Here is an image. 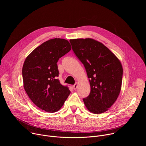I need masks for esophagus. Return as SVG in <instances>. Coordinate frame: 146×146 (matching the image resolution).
<instances>
[{"label":"esophagus","mask_w":146,"mask_h":146,"mask_svg":"<svg viewBox=\"0 0 146 146\" xmlns=\"http://www.w3.org/2000/svg\"><path fill=\"white\" fill-rule=\"evenodd\" d=\"M73 88L74 90H76V88H77V83H76L73 86Z\"/></svg>","instance_id":"1"}]
</instances>
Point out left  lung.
Here are the masks:
<instances>
[{"instance_id":"8db88e82","label":"left lung","mask_w":146,"mask_h":146,"mask_svg":"<svg viewBox=\"0 0 146 146\" xmlns=\"http://www.w3.org/2000/svg\"><path fill=\"white\" fill-rule=\"evenodd\" d=\"M72 49L84 65L91 86L83 99L87 109L94 114L108 111L121 91L122 66L118 58L105 45L93 38L70 39Z\"/></svg>"}]
</instances>
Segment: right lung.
Wrapping results in <instances>:
<instances>
[{
	"label": "right lung",
	"instance_id": "1",
	"mask_svg": "<svg viewBox=\"0 0 146 146\" xmlns=\"http://www.w3.org/2000/svg\"><path fill=\"white\" fill-rule=\"evenodd\" d=\"M67 40L55 38L36 48L23 67L24 88L35 105L48 113L58 111L70 94L58 79L57 62L71 50Z\"/></svg>",
	"mask_w": 146,
	"mask_h": 146
}]
</instances>
